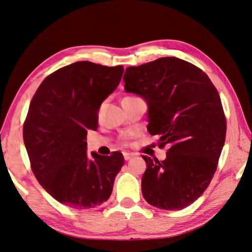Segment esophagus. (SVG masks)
Listing matches in <instances>:
<instances>
[{
    "instance_id": "esophagus-1",
    "label": "esophagus",
    "mask_w": 252,
    "mask_h": 252,
    "mask_svg": "<svg viewBox=\"0 0 252 252\" xmlns=\"http://www.w3.org/2000/svg\"><path fill=\"white\" fill-rule=\"evenodd\" d=\"M133 154H130V153H124V159L125 160H128V159H130L131 158H133Z\"/></svg>"
}]
</instances>
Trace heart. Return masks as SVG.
Wrapping results in <instances>:
<instances>
[{
    "label": "heart",
    "mask_w": 252,
    "mask_h": 252,
    "mask_svg": "<svg viewBox=\"0 0 252 252\" xmlns=\"http://www.w3.org/2000/svg\"><path fill=\"white\" fill-rule=\"evenodd\" d=\"M125 98H134L133 96H127V97H125ZM125 98H124V99H125Z\"/></svg>",
    "instance_id": "1"
}]
</instances>
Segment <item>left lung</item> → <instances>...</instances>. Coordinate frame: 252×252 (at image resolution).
Here are the masks:
<instances>
[{
  "instance_id": "left-lung-1",
  "label": "left lung",
  "mask_w": 252,
  "mask_h": 252,
  "mask_svg": "<svg viewBox=\"0 0 252 252\" xmlns=\"http://www.w3.org/2000/svg\"><path fill=\"white\" fill-rule=\"evenodd\" d=\"M127 93L145 99L151 135H158L166 158L143 156L144 199L163 210H181L203 194L217 171L226 122L217 88L196 65L159 58L124 75Z\"/></svg>"
}]
</instances>
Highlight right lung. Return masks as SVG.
Segmentation results:
<instances>
[{"label": "right lung", "mask_w": 252, "mask_h": 252, "mask_svg": "<svg viewBox=\"0 0 252 252\" xmlns=\"http://www.w3.org/2000/svg\"><path fill=\"white\" fill-rule=\"evenodd\" d=\"M123 65L90 61L65 65L41 82L23 124V141L35 179L53 199L90 209L109 199L124 165L121 152L88 156V129L98 127V109L117 88Z\"/></svg>", "instance_id": "obj_1"}]
</instances>
